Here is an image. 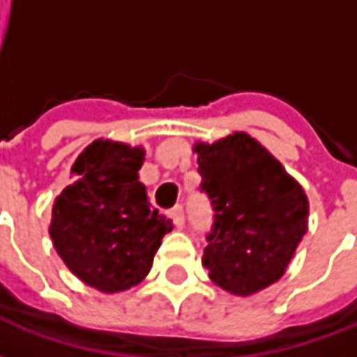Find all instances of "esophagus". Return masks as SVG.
I'll return each mask as SVG.
<instances>
[{
  "label": "esophagus",
  "mask_w": 357,
  "mask_h": 357,
  "mask_svg": "<svg viewBox=\"0 0 357 357\" xmlns=\"http://www.w3.org/2000/svg\"><path fill=\"white\" fill-rule=\"evenodd\" d=\"M170 218L174 220L176 227H183V224H185V218H183V208H181V206H174V208L170 210Z\"/></svg>",
  "instance_id": "obj_1"
}]
</instances>
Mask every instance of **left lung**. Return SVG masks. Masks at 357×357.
<instances>
[{
	"mask_svg": "<svg viewBox=\"0 0 357 357\" xmlns=\"http://www.w3.org/2000/svg\"><path fill=\"white\" fill-rule=\"evenodd\" d=\"M216 210L202 255L210 281L235 296H250L284 275L307 231L304 187L247 132L193 145Z\"/></svg>",
	"mask_w": 357,
	"mask_h": 357,
	"instance_id": "obj_1",
	"label": "left lung"
}]
</instances>
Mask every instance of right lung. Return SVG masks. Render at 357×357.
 I'll list each match as a JSON object with an SVG mask.
<instances>
[{"instance_id":"obj_1","label":"right lung","mask_w":357,"mask_h":357,"mask_svg":"<svg viewBox=\"0 0 357 357\" xmlns=\"http://www.w3.org/2000/svg\"><path fill=\"white\" fill-rule=\"evenodd\" d=\"M145 149L95 139L74 160L51 210L50 237L66 268L105 294L139 284L153 268L172 220L151 208L139 181Z\"/></svg>"}]
</instances>
